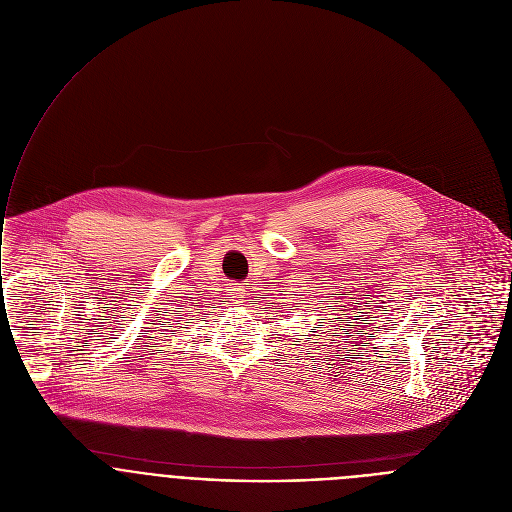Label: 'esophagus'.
<instances>
[{
	"label": "esophagus",
	"instance_id": "1",
	"mask_svg": "<svg viewBox=\"0 0 512 512\" xmlns=\"http://www.w3.org/2000/svg\"><path fill=\"white\" fill-rule=\"evenodd\" d=\"M241 291H243L241 287H233V296H235V298H239V296H241Z\"/></svg>",
	"mask_w": 512,
	"mask_h": 512
}]
</instances>
